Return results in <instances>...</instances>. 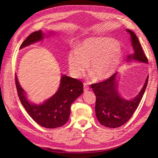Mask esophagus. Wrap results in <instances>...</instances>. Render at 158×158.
Returning a JSON list of instances; mask_svg holds the SVG:
<instances>
[{
	"label": "esophagus",
	"instance_id": "1",
	"mask_svg": "<svg viewBox=\"0 0 158 158\" xmlns=\"http://www.w3.org/2000/svg\"><path fill=\"white\" fill-rule=\"evenodd\" d=\"M89 89V87L88 85V84L87 83H83V90H84V92L87 91V90Z\"/></svg>",
	"mask_w": 158,
	"mask_h": 158
}]
</instances>
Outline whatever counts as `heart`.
Listing matches in <instances>:
<instances>
[{
    "instance_id": "1",
    "label": "heart",
    "mask_w": 158,
    "mask_h": 158,
    "mask_svg": "<svg viewBox=\"0 0 158 158\" xmlns=\"http://www.w3.org/2000/svg\"><path fill=\"white\" fill-rule=\"evenodd\" d=\"M119 43L109 37H89L79 43L77 50L69 53L68 63L75 77L85 72L89 63V71L98 81L109 79L122 62Z\"/></svg>"
}]
</instances>
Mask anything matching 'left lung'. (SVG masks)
Instances as JSON below:
<instances>
[{
  "label": "left lung",
  "instance_id": "1",
  "mask_svg": "<svg viewBox=\"0 0 158 158\" xmlns=\"http://www.w3.org/2000/svg\"><path fill=\"white\" fill-rule=\"evenodd\" d=\"M126 31L130 35L131 43L134 49V53L128 56L127 61L132 60L148 63V60L144 53L138 37L130 30L127 29ZM117 77H118L116 73L105 81L91 85L96 97L95 112L97 119L102 126L110 128L119 127L131 118L145 92L149 76H147L139 94L132 100H126L121 97L117 89Z\"/></svg>",
  "mask_w": 158,
  "mask_h": 158
}]
</instances>
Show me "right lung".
Instances as JSON below:
<instances>
[{"label":"right lung","mask_w":158,"mask_h":158,"mask_svg":"<svg viewBox=\"0 0 158 158\" xmlns=\"http://www.w3.org/2000/svg\"><path fill=\"white\" fill-rule=\"evenodd\" d=\"M44 36L42 31L32 32L22 43L20 49L41 41ZM15 84L19 98L28 115L40 126L46 128H56L64 125L70 117L72 103L83 92L81 81L64 75L61 77L60 87L55 94L43 103L36 105L27 99L16 75Z\"/></svg>","instance_id":"right-lung-1"}]
</instances>
